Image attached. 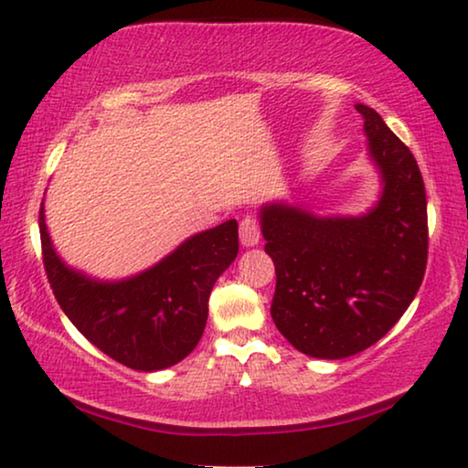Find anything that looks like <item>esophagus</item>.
<instances>
[{
    "label": "esophagus",
    "instance_id": "34e87169",
    "mask_svg": "<svg viewBox=\"0 0 468 468\" xmlns=\"http://www.w3.org/2000/svg\"><path fill=\"white\" fill-rule=\"evenodd\" d=\"M239 239L246 248L258 246V241H261V225H258V220L252 218V216H246L239 222Z\"/></svg>",
    "mask_w": 468,
    "mask_h": 468
}]
</instances>
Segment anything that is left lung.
<instances>
[{"label": "left lung", "instance_id": "obj_1", "mask_svg": "<svg viewBox=\"0 0 468 468\" xmlns=\"http://www.w3.org/2000/svg\"><path fill=\"white\" fill-rule=\"evenodd\" d=\"M380 197L357 216H319L309 206L261 207L267 254L275 262L271 317L298 351L345 359L385 336L406 313L427 269V193L412 153L357 102Z\"/></svg>", "mask_w": 468, "mask_h": 468}]
</instances>
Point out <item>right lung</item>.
Masks as SVG:
<instances>
[{"mask_svg":"<svg viewBox=\"0 0 468 468\" xmlns=\"http://www.w3.org/2000/svg\"><path fill=\"white\" fill-rule=\"evenodd\" d=\"M39 210L41 252L60 309L96 348L138 372H157L183 361L207 322L216 279L239 252L237 220L195 233L141 273L96 279L62 261Z\"/></svg>","mask_w":468,"mask_h":468,"instance_id":"1","label":"right lung"}]
</instances>
